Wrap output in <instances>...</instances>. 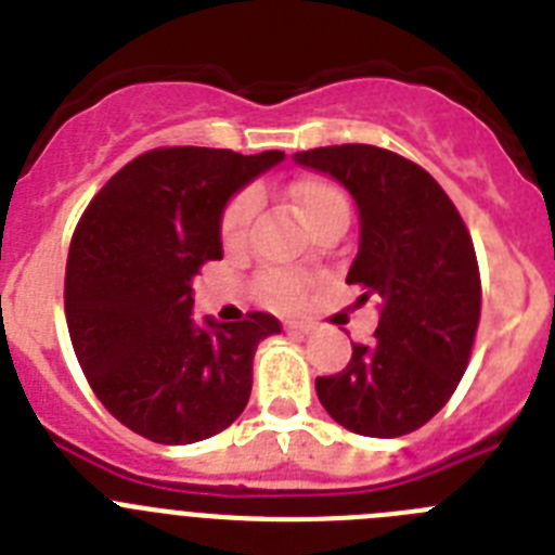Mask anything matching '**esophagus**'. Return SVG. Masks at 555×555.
<instances>
[{"label": "esophagus", "instance_id": "34e87169", "mask_svg": "<svg viewBox=\"0 0 555 555\" xmlns=\"http://www.w3.org/2000/svg\"><path fill=\"white\" fill-rule=\"evenodd\" d=\"M286 331L306 336V333H311V325H308V322H286Z\"/></svg>", "mask_w": 555, "mask_h": 555}]
</instances>
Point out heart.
I'll use <instances>...</instances> for the list:
<instances>
[{
	"mask_svg": "<svg viewBox=\"0 0 555 555\" xmlns=\"http://www.w3.org/2000/svg\"><path fill=\"white\" fill-rule=\"evenodd\" d=\"M294 208L300 214L302 224L308 230H317L325 219L336 217V214H347V197L341 194L338 185H333L325 178H302L292 183L288 189ZM255 210H258V194L249 189L238 191L228 199L219 217V238L228 249H238L247 244L249 228H253ZM258 288L274 306H294L302 300L306 294V278L297 272H286V269H272L258 278Z\"/></svg>",
	"mask_w": 555,
	"mask_h": 555,
	"instance_id": "obj_1",
	"label": "heart"
}]
</instances>
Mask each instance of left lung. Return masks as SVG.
<instances>
[{
	"mask_svg": "<svg viewBox=\"0 0 555 555\" xmlns=\"http://www.w3.org/2000/svg\"><path fill=\"white\" fill-rule=\"evenodd\" d=\"M294 160L325 171L358 205L361 238L347 283L380 300L370 345L317 377L338 425L395 439L423 428L453 397L480 322V272L453 199L414 160L372 144L317 146Z\"/></svg>",
	"mask_w": 555,
	"mask_h": 555,
	"instance_id": "left-lung-1",
	"label": "left lung"
}]
</instances>
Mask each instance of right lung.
Masks as SVG:
<instances>
[{
  "label": "right lung",
  "mask_w": 555,
  "mask_h": 555,
  "mask_svg": "<svg viewBox=\"0 0 555 555\" xmlns=\"http://www.w3.org/2000/svg\"><path fill=\"white\" fill-rule=\"evenodd\" d=\"M283 160L158 146L132 158L82 210L66 261V325L88 384L121 425L158 444L222 434L253 391L272 313L191 320L194 274L222 258L219 217L235 191Z\"/></svg>",
  "instance_id": "1"
}]
</instances>
